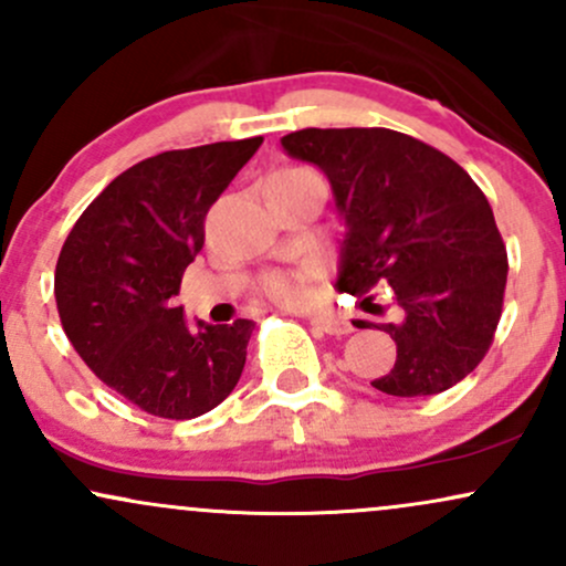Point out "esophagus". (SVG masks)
I'll use <instances>...</instances> for the list:
<instances>
[{
  "instance_id": "1",
  "label": "esophagus",
  "mask_w": 566,
  "mask_h": 566,
  "mask_svg": "<svg viewBox=\"0 0 566 566\" xmlns=\"http://www.w3.org/2000/svg\"><path fill=\"white\" fill-rule=\"evenodd\" d=\"M311 327H316L324 335H348L350 324L335 314H311L308 316Z\"/></svg>"
}]
</instances>
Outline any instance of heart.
<instances>
[{"label":"heart","instance_id":"heart-1","mask_svg":"<svg viewBox=\"0 0 566 566\" xmlns=\"http://www.w3.org/2000/svg\"><path fill=\"white\" fill-rule=\"evenodd\" d=\"M284 172H305V170H284ZM314 274L311 269L305 271H271L263 279V292L271 301L284 305H297L308 295V276Z\"/></svg>","mask_w":566,"mask_h":566}]
</instances>
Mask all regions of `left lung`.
I'll use <instances>...</instances> for the list:
<instances>
[{
  "mask_svg": "<svg viewBox=\"0 0 566 566\" xmlns=\"http://www.w3.org/2000/svg\"><path fill=\"white\" fill-rule=\"evenodd\" d=\"M333 184L346 220L337 290L391 295L388 396H433L479 367L503 314L509 255L484 191L439 148L386 127H305L282 138ZM380 329V327H378Z\"/></svg>",
  "mask_w": 566,
  "mask_h": 566,
  "instance_id": "8db88e82",
  "label": "left lung"
}]
</instances>
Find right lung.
I'll return each mask as SVG.
<instances>
[{"label": "right lung", "instance_id": "obj_1", "mask_svg": "<svg viewBox=\"0 0 566 566\" xmlns=\"http://www.w3.org/2000/svg\"><path fill=\"white\" fill-rule=\"evenodd\" d=\"M263 138L148 157L90 201L55 265L61 324L84 365L143 412L191 420L233 391L255 322L191 329L180 279L205 218Z\"/></svg>", "mask_w": 566, "mask_h": 566}]
</instances>
